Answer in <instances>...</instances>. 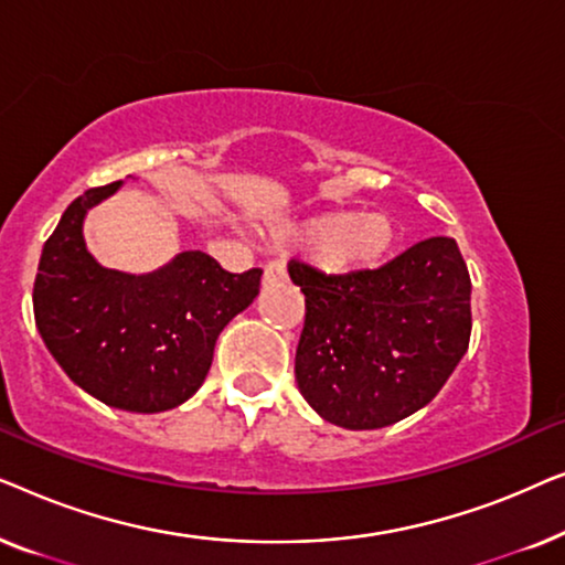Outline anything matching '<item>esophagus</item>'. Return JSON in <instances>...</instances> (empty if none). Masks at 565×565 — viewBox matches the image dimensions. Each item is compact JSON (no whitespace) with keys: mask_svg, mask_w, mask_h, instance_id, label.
<instances>
[{"mask_svg":"<svg viewBox=\"0 0 565 565\" xmlns=\"http://www.w3.org/2000/svg\"><path fill=\"white\" fill-rule=\"evenodd\" d=\"M277 280H285V267L280 262H269L265 267V282H277Z\"/></svg>","mask_w":565,"mask_h":565,"instance_id":"esophagus-1","label":"esophagus"}]
</instances>
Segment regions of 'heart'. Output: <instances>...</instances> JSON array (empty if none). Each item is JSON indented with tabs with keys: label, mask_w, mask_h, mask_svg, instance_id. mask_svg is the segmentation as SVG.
<instances>
[{
	"label": "heart",
	"mask_w": 565,
	"mask_h": 565,
	"mask_svg": "<svg viewBox=\"0 0 565 565\" xmlns=\"http://www.w3.org/2000/svg\"><path fill=\"white\" fill-rule=\"evenodd\" d=\"M273 234L306 244L308 257L327 273L358 275L388 257L401 228L388 213L323 211L303 221L275 223Z\"/></svg>",
	"instance_id": "b5f03b06"
}]
</instances>
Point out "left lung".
Masks as SVG:
<instances>
[{"label":"left lung","mask_w":565,"mask_h":565,"mask_svg":"<svg viewBox=\"0 0 565 565\" xmlns=\"http://www.w3.org/2000/svg\"><path fill=\"white\" fill-rule=\"evenodd\" d=\"M288 273L306 296L298 391L337 427L406 419L468 352L470 275L455 238L431 236L358 275H323L296 259Z\"/></svg>","instance_id":"1"}]
</instances>
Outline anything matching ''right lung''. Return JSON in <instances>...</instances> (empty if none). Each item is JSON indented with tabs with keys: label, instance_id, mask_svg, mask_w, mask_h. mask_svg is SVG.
I'll return each mask as SVG.
<instances>
[{
	"label": "right lung",
	"instance_id": "1",
	"mask_svg": "<svg viewBox=\"0 0 565 565\" xmlns=\"http://www.w3.org/2000/svg\"><path fill=\"white\" fill-rule=\"evenodd\" d=\"M120 184L76 198L43 244L35 327L89 396L122 412H169L203 385L215 339L259 296L262 269L231 275L205 252H182L146 275L103 267L84 244V215Z\"/></svg>",
	"mask_w": 565,
	"mask_h": 565
}]
</instances>
